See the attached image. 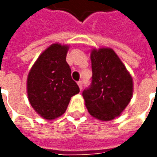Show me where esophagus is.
Listing matches in <instances>:
<instances>
[{
	"instance_id": "obj_1",
	"label": "esophagus",
	"mask_w": 157,
	"mask_h": 157,
	"mask_svg": "<svg viewBox=\"0 0 157 157\" xmlns=\"http://www.w3.org/2000/svg\"><path fill=\"white\" fill-rule=\"evenodd\" d=\"M78 87H79V89H80L81 90L82 88H83V83H82V81H78Z\"/></svg>"
}]
</instances>
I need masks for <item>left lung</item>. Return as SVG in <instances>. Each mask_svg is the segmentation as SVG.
<instances>
[{
  "mask_svg": "<svg viewBox=\"0 0 157 157\" xmlns=\"http://www.w3.org/2000/svg\"><path fill=\"white\" fill-rule=\"evenodd\" d=\"M90 59L91 83L82 93L85 106L93 117L111 121L130 102L133 91L132 78L111 48L93 49Z\"/></svg>",
  "mask_w": 157,
  "mask_h": 157,
  "instance_id": "left-lung-1",
  "label": "left lung"
}]
</instances>
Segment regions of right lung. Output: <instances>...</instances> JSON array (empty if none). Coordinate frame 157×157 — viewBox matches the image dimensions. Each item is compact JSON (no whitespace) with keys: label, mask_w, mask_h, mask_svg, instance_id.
Instances as JSON below:
<instances>
[{"label":"right lung","mask_w":157,"mask_h":157,"mask_svg":"<svg viewBox=\"0 0 157 157\" xmlns=\"http://www.w3.org/2000/svg\"><path fill=\"white\" fill-rule=\"evenodd\" d=\"M67 50V45L52 44L40 55L28 74L29 101L36 112L46 120L62 115L71 97L79 92L66 61Z\"/></svg>","instance_id":"add662e5"}]
</instances>
